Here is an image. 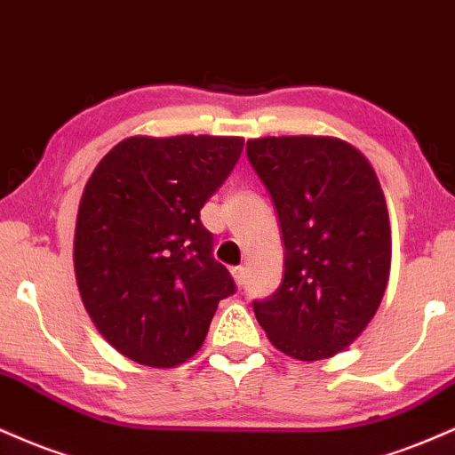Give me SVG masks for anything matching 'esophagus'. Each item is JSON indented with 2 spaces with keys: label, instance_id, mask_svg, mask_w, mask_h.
<instances>
[{
  "label": "esophagus",
  "instance_id": "esophagus-1",
  "mask_svg": "<svg viewBox=\"0 0 455 455\" xmlns=\"http://www.w3.org/2000/svg\"><path fill=\"white\" fill-rule=\"evenodd\" d=\"M232 276L234 281H236L238 287L244 285V266H236V268H232Z\"/></svg>",
  "mask_w": 455,
  "mask_h": 455
}]
</instances>
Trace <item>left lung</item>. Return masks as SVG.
I'll return each instance as SVG.
<instances>
[{"label": "left lung", "mask_w": 455, "mask_h": 455, "mask_svg": "<svg viewBox=\"0 0 455 455\" xmlns=\"http://www.w3.org/2000/svg\"><path fill=\"white\" fill-rule=\"evenodd\" d=\"M247 157L285 244V276L253 302L255 317L285 355L332 357L364 332L387 287L392 232L375 170L330 136L255 138Z\"/></svg>", "instance_id": "left-lung-1"}]
</instances>
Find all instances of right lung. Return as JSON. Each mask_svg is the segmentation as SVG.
<instances>
[{
	"mask_svg": "<svg viewBox=\"0 0 455 455\" xmlns=\"http://www.w3.org/2000/svg\"><path fill=\"white\" fill-rule=\"evenodd\" d=\"M238 136H132L80 197L74 272L91 322L138 364L172 368L204 343L236 291L200 211L243 153Z\"/></svg>",
	"mask_w": 455,
	"mask_h": 455,
	"instance_id": "obj_1",
	"label": "right lung"
}]
</instances>
